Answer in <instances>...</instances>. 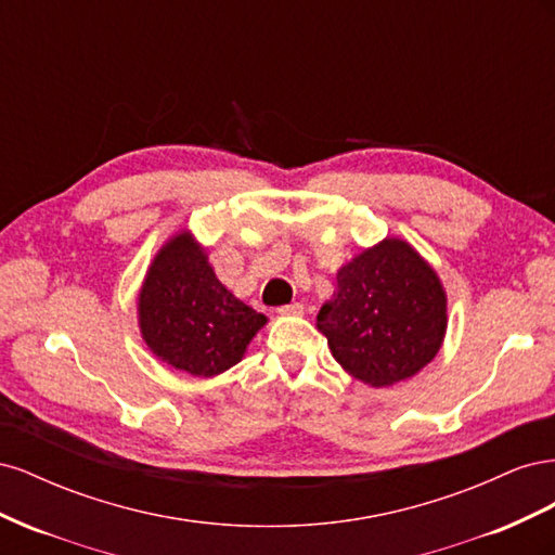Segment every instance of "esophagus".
<instances>
[{
  "mask_svg": "<svg viewBox=\"0 0 555 555\" xmlns=\"http://www.w3.org/2000/svg\"><path fill=\"white\" fill-rule=\"evenodd\" d=\"M278 312H280L282 317H298V314H304V312H306V308L300 306V304H289V306H282V308H278Z\"/></svg>",
  "mask_w": 555,
  "mask_h": 555,
  "instance_id": "obj_1",
  "label": "esophagus"
}]
</instances>
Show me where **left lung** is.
<instances>
[{
	"mask_svg": "<svg viewBox=\"0 0 555 555\" xmlns=\"http://www.w3.org/2000/svg\"><path fill=\"white\" fill-rule=\"evenodd\" d=\"M317 314L333 359L367 386L414 377L447 333V292L433 266L402 238L363 249L335 275Z\"/></svg>",
	"mask_w": 555,
	"mask_h": 555,
	"instance_id": "left-lung-1",
	"label": "left lung"
}]
</instances>
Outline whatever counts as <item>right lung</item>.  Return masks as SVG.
I'll return each instance as SVG.
<instances>
[{
    "label": "right lung",
    "mask_w": 555,
    "mask_h": 555,
    "mask_svg": "<svg viewBox=\"0 0 555 555\" xmlns=\"http://www.w3.org/2000/svg\"><path fill=\"white\" fill-rule=\"evenodd\" d=\"M266 322L217 280L206 247L188 229L162 245L139 292L147 349L194 377H215L236 365Z\"/></svg>",
    "instance_id": "1"
}]
</instances>
